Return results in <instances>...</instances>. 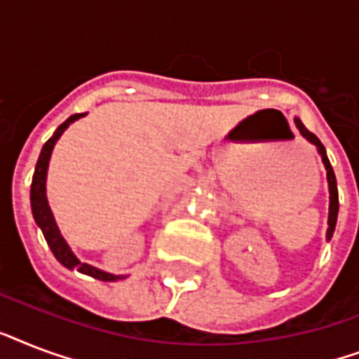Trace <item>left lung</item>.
Returning a JSON list of instances; mask_svg holds the SVG:
<instances>
[{
  "label": "left lung",
  "instance_id": "obj_1",
  "mask_svg": "<svg viewBox=\"0 0 359 359\" xmlns=\"http://www.w3.org/2000/svg\"><path fill=\"white\" fill-rule=\"evenodd\" d=\"M296 126L300 128V132L304 134V137L311 141L313 145H317L318 149V154L323 158L324 162V168H326V175H328V186H330V216H328V233H326V238H332L335 231V222H337V212H339V196H337V180H335V173L334 169H332V163H330L328 156H326V149L324 145L320 143L317 135L309 132V130L302 124L300 119H296Z\"/></svg>",
  "mask_w": 359,
  "mask_h": 359
}]
</instances>
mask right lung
<instances>
[{
	"mask_svg": "<svg viewBox=\"0 0 359 359\" xmlns=\"http://www.w3.org/2000/svg\"><path fill=\"white\" fill-rule=\"evenodd\" d=\"M80 117H83V114H76L72 117L65 121L57 130H55V134L50 137V140L44 143L41 151V156L36 160V168L35 173H33V182H31V210H33V218H35L36 225L41 227L42 235L46 238L48 245H50V250L55 255L63 266L67 268H78L81 273H87V276H91L95 279H100V281H117V279H123V276H114V273L102 272V270H98L95 266H89L86 262H80L74 257V253L70 251V248L67 245L65 238L59 233L57 225H55V219L52 216V210L48 207L46 201V171H48V162H50V154H52V149L55 145V141L61 137L65 130L69 128L70 123H74Z\"/></svg>",
	"mask_w": 359,
	"mask_h": 359,
	"instance_id": "right-lung-1",
	"label": "right lung"
}]
</instances>
